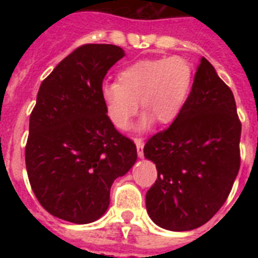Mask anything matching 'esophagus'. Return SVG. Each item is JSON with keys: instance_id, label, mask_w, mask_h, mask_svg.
<instances>
[{"instance_id": "obj_1", "label": "esophagus", "mask_w": 258, "mask_h": 258, "mask_svg": "<svg viewBox=\"0 0 258 258\" xmlns=\"http://www.w3.org/2000/svg\"><path fill=\"white\" fill-rule=\"evenodd\" d=\"M134 142H135V145H137L138 155H139V158H143V147H145V143H143V141H142L141 138H135Z\"/></svg>"}]
</instances>
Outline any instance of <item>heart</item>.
I'll return each mask as SVG.
<instances>
[{
	"mask_svg": "<svg viewBox=\"0 0 258 258\" xmlns=\"http://www.w3.org/2000/svg\"><path fill=\"white\" fill-rule=\"evenodd\" d=\"M192 78V66L182 56L139 60L119 72L117 83L101 87V99L117 128L128 127L139 108L138 100L146 109L138 130L147 128L154 119L167 124L182 112Z\"/></svg>",
	"mask_w": 258,
	"mask_h": 258,
	"instance_id": "obj_1",
	"label": "heart"
}]
</instances>
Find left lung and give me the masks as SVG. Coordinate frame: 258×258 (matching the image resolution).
Instances as JSON below:
<instances>
[{"label":"left lung","instance_id":"left-lung-1","mask_svg":"<svg viewBox=\"0 0 258 258\" xmlns=\"http://www.w3.org/2000/svg\"><path fill=\"white\" fill-rule=\"evenodd\" d=\"M236 100L205 57L182 112L145 146L158 178L146 194L150 218L172 232L192 230L221 209L240 170Z\"/></svg>","mask_w":258,"mask_h":258}]
</instances>
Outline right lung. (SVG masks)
I'll use <instances>...</instances> for the list:
<instances>
[{"label": "right lung", "instance_id": "1", "mask_svg": "<svg viewBox=\"0 0 258 258\" xmlns=\"http://www.w3.org/2000/svg\"><path fill=\"white\" fill-rule=\"evenodd\" d=\"M120 46L86 44L41 83L25 147L34 196L52 216L74 224L99 220L113 180L137 162V146L113 127L101 99Z\"/></svg>", "mask_w": 258, "mask_h": 258}]
</instances>
